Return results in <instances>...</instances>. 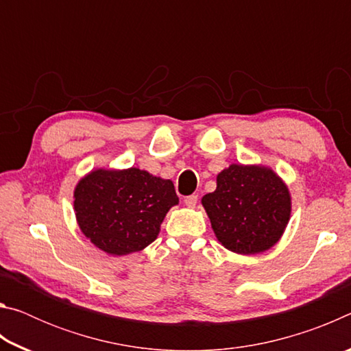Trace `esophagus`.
Segmentation results:
<instances>
[{"label": "esophagus", "instance_id": "1", "mask_svg": "<svg viewBox=\"0 0 351 351\" xmlns=\"http://www.w3.org/2000/svg\"><path fill=\"white\" fill-rule=\"evenodd\" d=\"M184 203L187 207H195L198 203V195H189V197L184 198Z\"/></svg>", "mask_w": 351, "mask_h": 351}]
</instances>
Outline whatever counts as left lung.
I'll return each instance as SVG.
<instances>
[{"label": "left lung", "mask_w": 351, "mask_h": 351, "mask_svg": "<svg viewBox=\"0 0 351 351\" xmlns=\"http://www.w3.org/2000/svg\"><path fill=\"white\" fill-rule=\"evenodd\" d=\"M218 241L229 251L251 255L280 240L291 215L288 187L261 165L232 164L217 176L215 192L201 199Z\"/></svg>", "instance_id": "1"}]
</instances>
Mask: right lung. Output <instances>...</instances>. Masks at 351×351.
I'll return each mask as SVG.
<instances>
[{"label": "right lung", "instance_id": "1", "mask_svg": "<svg viewBox=\"0 0 351 351\" xmlns=\"http://www.w3.org/2000/svg\"><path fill=\"white\" fill-rule=\"evenodd\" d=\"M178 204L170 180L145 170H94L74 190L82 232L104 252L127 255L156 240L165 213Z\"/></svg>", "mask_w": 351, "mask_h": 351}]
</instances>
